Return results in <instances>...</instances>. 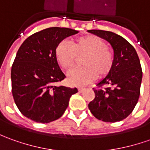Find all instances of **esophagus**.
I'll return each instance as SVG.
<instances>
[{
	"label": "esophagus",
	"instance_id": "esophagus-1",
	"mask_svg": "<svg viewBox=\"0 0 150 150\" xmlns=\"http://www.w3.org/2000/svg\"><path fill=\"white\" fill-rule=\"evenodd\" d=\"M84 90V88H78V91H79V93H82Z\"/></svg>",
	"mask_w": 150,
	"mask_h": 150
}]
</instances>
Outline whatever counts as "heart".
Masks as SVG:
<instances>
[{
    "mask_svg": "<svg viewBox=\"0 0 150 150\" xmlns=\"http://www.w3.org/2000/svg\"><path fill=\"white\" fill-rule=\"evenodd\" d=\"M85 57L81 64L83 67L71 71L67 81L72 86H84L96 78H103L109 74L113 66V53L107 47L103 39L96 35H86L75 38L72 45L66 41L58 43L55 56L64 70L75 65L77 57Z\"/></svg>",
    "mask_w": 150,
    "mask_h": 150,
    "instance_id": "heart-1",
    "label": "heart"
}]
</instances>
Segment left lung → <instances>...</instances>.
Listing matches in <instances>:
<instances>
[{
	"instance_id": "left-lung-1",
	"label": "left lung",
	"mask_w": 150,
	"mask_h": 150,
	"mask_svg": "<svg viewBox=\"0 0 150 150\" xmlns=\"http://www.w3.org/2000/svg\"><path fill=\"white\" fill-rule=\"evenodd\" d=\"M88 32L108 41L114 52L112 70L98 82L99 88L93 89L95 98L88 108L103 122H120L132 112L139 99L142 81L139 57L134 47L115 33L97 29Z\"/></svg>"
}]
</instances>
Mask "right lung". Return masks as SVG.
<instances>
[{"label": "right lung", "mask_w": 150, "mask_h": 150, "mask_svg": "<svg viewBox=\"0 0 150 150\" xmlns=\"http://www.w3.org/2000/svg\"><path fill=\"white\" fill-rule=\"evenodd\" d=\"M79 31L52 27L35 33L25 39L17 52L11 68L12 94L24 117L48 123L62 117L76 88L54 86L66 75L55 56L60 42Z\"/></svg>", "instance_id": "1"}]
</instances>
